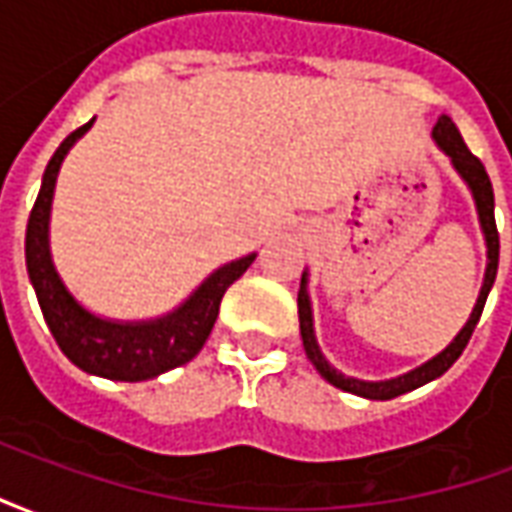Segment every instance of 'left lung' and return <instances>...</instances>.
I'll return each instance as SVG.
<instances>
[{
	"mask_svg": "<svg viewBox=\"0 0 512 512\" xmlns=\"http://www.w3.org/2000/svg\"><path fill=\"white\" fill-rule=\"evenodd\" d=\"M433 142L439 145V150L444 156L450 158L452 169L461 175V180L469 186L472 191V200L474 208H477V219H480V230H483L485 238V277H483V288H480V296L474 301L472 315H469V321L463 323V329L455 337H452V343L436 354L433 359H428L425 365L414 367V370H408L403 376L395 378H386V381H362V378L354 376H345L340 373L337 367H332L326 362V356H323L321 345L315 340V321H312V301H310V274L304 271L301 274V288H299V329H301V343H304V351H307V359L312 362V367L321 373L326 381L337 389H343V392H351V395L367 397V400H392L397 395H406L411 389H417V386L428 384L433 378L444 376L452 365H455V359L463 354V348L469 343V337H472L474 326L480 321V315H483L485 299H488V293L494 288V279H496V266H499V233H496V222H494V189H491V178H488V172H485L483 161L477 156H472V150L463 145V136L461 131L455 128L450 117L441 115L439 123L433 126Z\"/></svg>",
	"mask_w": 512,
	"mask_h": 512,
	"instance_id": "obj_1",
	"label": "left lung"
}]
</instances>
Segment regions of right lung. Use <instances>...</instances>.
I'll list each match as a JSON object with an SVG mask.
<instances>
[{"instance_id":"1","label":"right lung","mask_w":512,"mask_h":512,"mask_svg":"<svg viewBox=\"0 0 512 512\" xmlns=\"http://www.w3.org/2000/svg\"><path fill=\"white\" fill-rule=\"evenodd\" d=\"M93 123L95 120H90L87 126L65 136V142L57 147V153L51 156L49 167L43 172V183H40L35 208L29 213L27 241H24L27 274L38 296L46 326L54 334L62 354L90 376L134 384V381L161 376L172 367L186 365L200 354V348L216 323L224 290L255 263L257 255L252 252V255L219 266L211 277L202 279L200 288L183 304L150 321H115V318H101L87 310L68 290L54 266L49 222L62 161L71 153V147L93 128Z\"/></svg>"}]
</instances>
